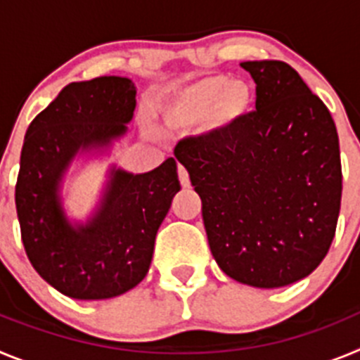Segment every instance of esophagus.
<instances>
[{
    "label": "esophagus",
    "mask_w": 360,
    "mask_h": 360,
    "mask_svg": "<svg viewBox=\"0 0 360 360\" xmlns=\"http://www.w3.org/2000/svg\"><path fill=\"white\" fill-rule=\"evenodd\" d=\"M178 178H180V184L182 187H189L191 186V180H189V173L184 165H178Z\"/></svg>",
    "instance_id": "obj_1"
}]
</instances>
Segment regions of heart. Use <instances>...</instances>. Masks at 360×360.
<instances>
[{
    "mask_svg": "<svg viewBox=\"0 0 360 360\" xmlns=\"http://www.w3.org/2000/svg\"><path fill=\"white\" fill-rule=\"evenodd\" d=\"M225 96L231 97L232 108L224 106ZM250 104L252 90L247 82L212 75L180 91L165 106L164 124L176 131H186L203 124L212 135H224L250 110Z\"/></svg>",
    "mask_w": 360,
    "mask_h": 360,
    "instance_id": "b5f03b06",
    "label": "heart"
}]
</instances>
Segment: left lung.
<instances>
[{"label": "left lung", "mask_w": 360, "mask_h": 360, "mask_svg": "<svg viewBox=\"0 0 360 360\" xmlns=\"http://www.w3.org/2000/svg\"><path fill=\"white\" fill-rule=\"evenodd\" d=\"M256 111L174 157L202 198L209 247L229 278L279 288L319 266L341 211L339 136L328 108L283 61H247Z\"/></svg>", "instance_id": "left-lung-1"}]
</instances>
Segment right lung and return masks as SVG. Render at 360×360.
<instances>
[{
  "instance_id": "1",
  "label": "right lung",
  "mask_w": 360,
  "mask_h": 360,
  "mask_svg": "<svg viewBox=\"0 0 360 360\" xmlns=\"http://www.w3.org/2000/svg\"><path fill=\"white\" fill-rule=\"evenodd\" d=\"M135 97L128 77L70 82L25 135L15 184L21 240L37 274L68 297L110 299L136 287L180 191L174 158L142 174L111 167L91 218H66L59 189L68 165L77 153L104 151L128 131Z\"/></svg>"
}]
</instances>
